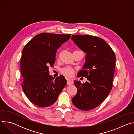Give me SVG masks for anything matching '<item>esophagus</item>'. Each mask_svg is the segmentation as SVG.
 Segmentation results:
<instances>
[{"label": "esophagus", "mask_w": 134, "mask_h": 134, "mask_svg": "<svg viewBox=\"0 0 134 134\" xmlns=\"http://www.w3.org/2000/svg\"><path fill=\"white\" fill-rule=\"evenodd\" d=\"M73 83H74V81L72 79H68L67 80V84L68 85L72 84H73Z\"/></svg>", "instance_id": "1"}]
</instances>
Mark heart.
Here are the masks:
<instances>
[{"mask_svg": "<svg viewBox=\"0 0 134 134\" xmlns=\"http://www.w3.org/2000/svg\"><path fill=\"white\" fill-rule=\"evenodd\" d=\"M74 70L69 67H65L62 69V72L67 77H70L74 74Z\"/></svg>", "mask_w": 134, "mask_h": 134, "instance_id": "heart-1", "label": "heart"}]
</instances>
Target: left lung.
<instances>
[{
    "mask_svg": "<svg viewBox=\"0 0 134 134\" xmlns=\"http://www.w3.org/2000/svg\"><path fill=\"white\" fill-rule=\"evenodd\" d=\"M71 39L86 53L85 63L77 76L85 77L88 80L83 84L74 81L77 92L71 101L78 109L90 110L99 106L112 89L116 55L110 46L100 37L72 35Z\"/></svg>",
    "mask_w": 134,
    "mask_h": 134,
    "instance_id": "8db88e82",
    "label": "left lung"
}]
</instances>
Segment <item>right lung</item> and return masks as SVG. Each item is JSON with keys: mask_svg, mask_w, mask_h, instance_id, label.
<instances>
[{"mask_svg": "<svg viewBox=\"0 0 134 134\" xmlns=\"http://www.w3.org/2000/svg\"><path fill=\"white\" fill-rule=\"evenodd\" d=\"M70 36L42 33L35 35L24 47L21 59L22 87L33 104L42 108L52 105L66 85L64 76L53 79L49 67L55 62L57 49Z\"/></svg>", "mask_w": 134, "mask_h": 134, "instance_id": "right-lung-1", "label": "right lung"}]
</instances>
